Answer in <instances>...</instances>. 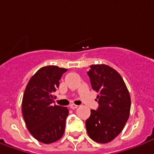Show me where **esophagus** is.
<instances>
[{
    "instance_id": "obj_1",
    "label": "esophagus",
    "mask_w": 154,
    "mask_h": 154,
    "mask_svg": "<svg viewBox=\"0 0 154 154\" xmlns=\"http://www.w3.org/2000/svg\"><path fill=\"white\" fill-rule=\"evenodd\" d=\"M77 107H78V106H77V105H76V104H74V103L70 104V108H71V109H77Z\"/></svg>"
}]
</instances>
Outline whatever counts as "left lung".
<instances>
[{
  "label": "left lung",
  "mask_w": 154,
  "mask_h": 154,
  "mask_svg": "<svg viewBox=\"0 0 154 154\" xmlns=\"http://www.w3.org/2000/svg\"><path fill=\"white\" fill-rule=\"evenodd\" d=\"M88 75L92 88L98 93L99 107L91 109L86 121L87 132L96 143H109L121 133L129 118V92L121 75L107 65H92Z\"/></svg>",
  "instance_id": "1"
}]
</instances>
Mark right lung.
Returning <instances> with one entry per match:
<instances>
[{
	"label": "right lung",
	"instance_id": "obj_1",
	"mask_svg": "<svg viewBox=\"0 0 154 154\" xmlns=\"http://www.w3.org/2000/svg\"><path fill=\"white\" fill-rule=\"evenodd\" d=\"M67 69L56 66L40 68L30 78L25 88L22 112L29 132L38 142L55 143L64 134L69 110L54 103V92Z\"/></svg>",
	"mask_w": 154,
	"mask_h": 154
}]
</instances>
